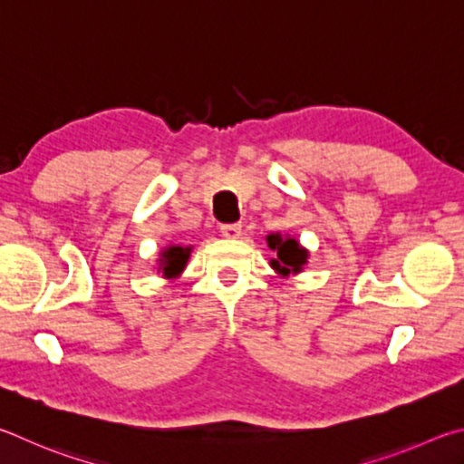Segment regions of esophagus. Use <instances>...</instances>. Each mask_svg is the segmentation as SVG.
Listing matches in <instances>:
<instances>
[{
  "mask_svg": "<svg viewBox=\"0 0 464 464\" xmlns=\"http://www.w3.org/2000/svg\"><path fill=\"white\" fill-rule=\"evenodd\" d=\"M219 232H222L224 238L237 240V238H240V234H242V226L240 224H224L222 227H219Z\"/></svg>",
  "mask_w": 464,
  "mask_h": 464,
  "instance_id": "1",
  "label": "esophagus"
}]
</instances>
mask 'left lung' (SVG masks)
<instances>
[{
    "label": "left lung",
    "mask_w": 464,
    "mask_h": 464,
    "mask_svg": "<svg viewBox=\"0 0 464 464\" xmlns=\"http://www.w3.org/2000/svg\"><path fill=\"white\" fill-rule=\"evenodd\" d=\"M266 246L275 253L269 265L279 277H289V275H297L305 269L310 250L299 245L295 237H289V234L281 237V232H271L266 237Z\"/></svg>",
    "instance_id": "8db88e82"
}]
</instances>
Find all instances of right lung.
<instances>
[{"label": "right lung", "instance_id": "add662e5", "mask_svg": "<svg viewBox=\"0 0 464 464\" xmlns=\"http://www.w3.org/2000/svg\"><path fill=\"white\" fill-rule=\"evenodd\" d=\"M193 253V246H185V245H167L165 248L159 253L157 258V273H160L165 279H179L181 273L185 271L187 261Z\"/></svg>", "mask_w": 464, "mask_h": 464}]
</instances>
